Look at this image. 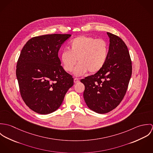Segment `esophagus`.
I'll use <instances>...</instances> for the list:
<instances>
[{"label":"esophagus","instance_id":"obj_1","mask_svg":"<svg viewBox=\"0 0 153 153\" xmlns=\"http://www.w3.org/2000/svg\"><path fill=\"white\" fill-rule=\"evenodd\" d=\"M74 83L75 84H77L78 82H79V80L78 79V78H74Z\"/></svg>","mask_w":153,"mask_h":153}]
</instances>
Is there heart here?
<instances>
[{
  "instance_id": "b5f03b06",
  "label": "heart",
  "mask_w": 153,
  "mask_h": 153,
  "mask_svg": "<svg viewBox=\"0 0 153 153\" xmlns=\"http://www.w3.org/2000/svg\"><path fill=\"white\" fill-rule=\"evenodd\" d=\"M70 49L64 50L61 55L63 68L71 72L77 62L74 74L81 76L88 71L94 74L100 71L105 65L108 55L107 42L101 39L89 36H80L73 39Z\"/></svg>"
}]
</instances>
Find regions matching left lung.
<instances>
[{
	"label": "left lung",
	"instance_id": "left-lung-1",
	"mask_svg": "<svg viewBox=\"0 0 153 153\" xmlns=\"http://www.w3.org/2000/svg\"><path fill=\"white\" fill-rule=\"evenodd\" d=\"M109 50L103 68L81 80L85 85L84 98L88 107L98 114L115 108L123 99L131 78L132 65L128 49L118 36L109 32Z\"/></svg>",
	"mask_w": 153,
	"mask_h": 153
}]
</instances>
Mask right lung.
I'll use <instances>...</instances> for the list:
<instances>
[{"mask_svg":"<svg viewBox=\"0 0 153 153\" xmlns=\"http://www.w3.org/2000/svg\"><path fill=\"white\" fill-rule=\"evenodd\" d=\"M71 35L52 34L29 40L22 48L16 77L22 99L32 111L48 114L61 105L72 76L64 69L58 57L61 45Z\"/></svg>","mask_w":153,"mask_h":153,"instance_id":"right-lung-1","label":"right lung"}]
</instances>
